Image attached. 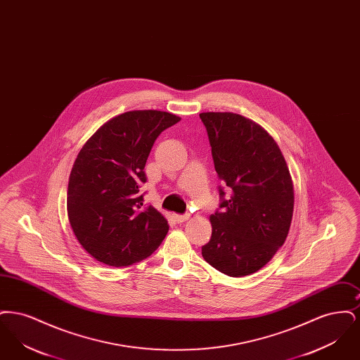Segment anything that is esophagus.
<instances>
[{"mask_svg": "<svg viewBox=\"0 0 360 360\" xmlns=\"http://www.w3.org/2000/svg\"><path fill=\"white\" fill-rule=\"evenodd\" d=\"M188 217H190V214H174V220L176 221V223H185L186 220H188Z\"/></svg>", "mask_w": 360, "mask_h": 360, "instance_id": "obj_1", "label": "esophagus"}]
</instances>
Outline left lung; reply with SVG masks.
I'll use <instances>...</instances> for the list:
<instances>
[{
    "label": "left lung",
    "instance_id": "obj_1",
    "mask_svg": "<svg viewBox=\"0 0 360 360\" xmlns=\"http://www.w3.org/2000/svg\"><path fill=\"white\" fill-rule=\"evenodd\" d=\"M214 169L230 191L210 216L206 262L229 276L254 274L283 245L290 229L294 190L274 139L255 121L231 112L200 113Z\"/></svg>",
    "mask_w": 360,
    "mask_h": 360
}]
</instances>
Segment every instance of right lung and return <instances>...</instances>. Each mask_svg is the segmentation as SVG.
Masks as SVG:
<instances>
[{
  "instance_id": "right-lung-1",
  "label": "right lung",
  "mask_w": 360,
  "mask_h": 360,
  "mask_svg": "<svg viewBox=\"0 0 360 360\" xmlns=\"http://www.w3.org/2000/svg\"><path fill=\"white\" fill-rule=\"evenodd\" d=\"M181 117L162 110L119 115L90 137L70 172L68 214L96 260L127 267L150 257L169 232L154 206H143L144 166L156 137Z\"/></svg>"
}]
</instances>
